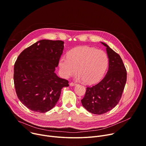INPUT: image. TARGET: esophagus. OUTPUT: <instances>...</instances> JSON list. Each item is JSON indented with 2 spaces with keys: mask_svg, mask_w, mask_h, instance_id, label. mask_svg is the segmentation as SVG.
<instances>
[{
  "mask_svg": "<svg viewBox=\"0 0 146 146\" xmlns=\"http://www.w3.org/2000/svg\"><path fill=\"white\" fill-rule=\"evenodd\" d=\"M76 85V84H75V83H73V82H70V84H69V86L70 87H73V86H74Z\"/></svg>",
  "mask_w": 146,
  "mask_h": 146,
  "instance_id": "1",
  "label": "esophagus"
}]
</instances>
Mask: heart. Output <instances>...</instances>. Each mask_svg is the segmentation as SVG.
<instances>
[{
  "label": "heart",
  "mask_w": 146,
  "mask_h": 146,
  "mask_svg": "<svg viewBox=\"0 0 146 146\" xmlns=\"http://www.w3.org/2000/svg\"><path fill=\"white\" fill-rule=\"evenodd\" d=\"M109 64L106 53L94 48L81 46L71 50L68 56H62L59 66L64 77L69 78L77 73V79L88 84L99 81L105 74Z\"/></svg>",
  "instance_id": "heart-1"
}]
</instances>
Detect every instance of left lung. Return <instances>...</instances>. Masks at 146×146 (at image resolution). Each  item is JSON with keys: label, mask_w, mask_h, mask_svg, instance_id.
Listing matches in <instances>:
<instances>
[{"label": "left lung", "mask_w": 146, "mask_h": 146, "mask_svg": "<svg viewBox=\"0 0 146 146\" xmlns=\"http://www.w3.org/2000/svg\"><path fill=\"white\" fill-rule=\"evenodd\" d=\"M109 69L104 78L96 85L87 87L82 100V106L95 114H103L112 110L118 103L127 81V70L120 56L107 44Z\"/></svg>", "instance_id": "left-lung-1"}]
</instances>
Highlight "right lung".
I'll return each instance as SVG.
<instances>
[{
	"label": "right lung",
	"instance_id": "1",
	"mask_svg": "<svg viewBox=\"0 0 146 146\" xmlns=\"http://www.w3.org/2000/svg\"><path fill=\"white\" fill-rule=\"evenodd\" d=\"M62 40H41L25 49L14 68V82L19 100L29 109L46 113L59 99L68 81L54 72L63 52Z\"/></svg>",
	"mask_w": 146,
	"mask_h": 146
}]
</instances>
